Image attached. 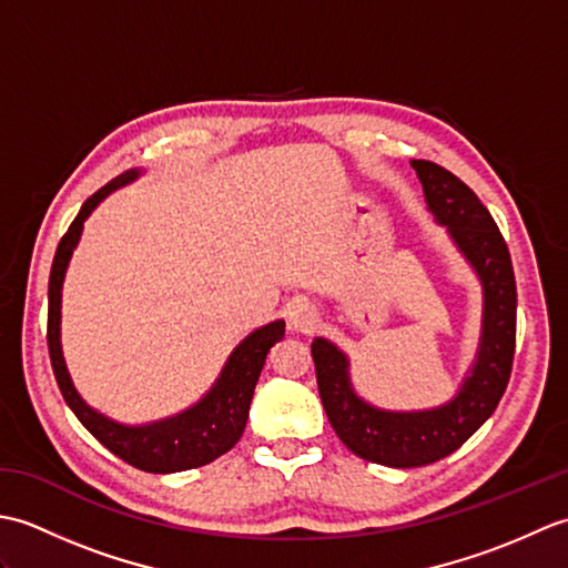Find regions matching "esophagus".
<instances>
[{"label": "esophagus", "instance_id": "obj_1", "mask_svg": "<svg viewBox=\"0 0 568 568\" xmlns=\"http://www.w3.org/2000/svg\"><path fill=\"white\" fill-rule=\"evenodd\" d=\"M287 322H291V327L297 332H312L317 327L320 315L310 303H295L291 312H287Z\"/></svg>", "mask_w": 568, "mask_h": 568}]
</instances>
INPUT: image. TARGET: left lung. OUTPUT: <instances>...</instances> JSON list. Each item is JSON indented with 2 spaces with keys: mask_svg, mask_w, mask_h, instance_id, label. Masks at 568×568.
<instances>
[{
  "mask_svg": "<svg viewBox=\"0 0 568 568\" xmlns=\"http://www.w3.org/2000/svg\"><path fill=\"white\" fill-rule=\"evenodd\" d=\"M409 165L419 178L434 222L446 226L484 291L478 352L462 388L439 407L383 409L354 390L348 356L339 346L324 336L312 342L320 397L336 437L366 462L393 468L439 462L496 413L513 371L517 317L510 251L484 202L437 163L409 161Z\"/></svg>",
  "mask_w": 568,
  "mask_h": 568,
  "instance_id": "obj_1",
  "label": "left lung"
}]
</instances>
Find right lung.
Returning a JSON list of instances; mask_svg holds the SVG:
<instances>
[{"label":"right lung","mask_w":568,"mask_h":568,"mask_svg":"<svg viewBox=\"0 0 568 568\" xmlns=\"http://www.w3.org/2000/svg\"><path fill=\"white\" fill-rule=\"evenodd\" d=\"M139 175V168H131V171L116 175L112 183L94 192L82 204L65 236L60 239L51 265V281H48V354H51L58 388L63 393L68 407L88 427L94 439L119 458H124L126 464L149 470V474H175V470L197 468L214 462L241 439L265 356H268L271 346L285 336V322L275 320L251 332L226 358L220 378L202 395V400L173 417L155 419L149 425H124V422L106 417L100 409L84 403L75 385H72L63 358V346H60V297H63L65 271L72 251L78 248L84 220L98 210V204L104 197H110L119 187L134 183Z\"/></svg>","instance_id":"1"}]
</instances>
